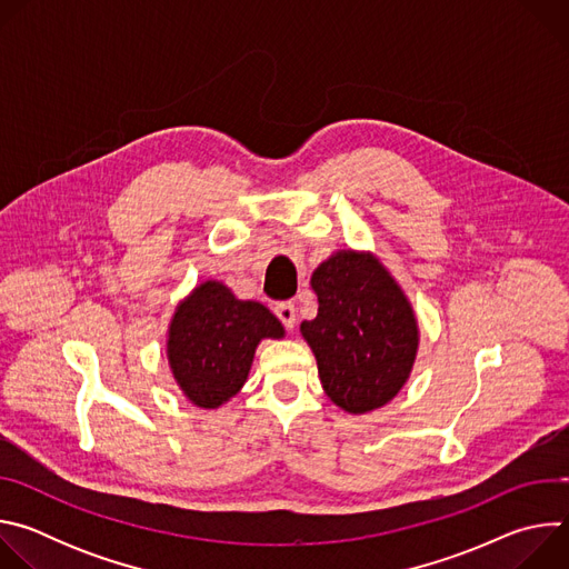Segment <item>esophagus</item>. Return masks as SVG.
I'll use <instances>...</instances> for the list:
<instances>
[{
    "instance_id": "34e87169",
    "label": "esophagus",
    "mask_w": 569,
    "mask_h": 569,
    "mask_svg": "<svg viewBox=\"0 0 569 569\" xmlns=\"http://www.w3.org/2000/svg\"><path fill=\"white\" fill-rule=\"evenodd\" d=\"M274 315L279 317V321L283 323V327H286L288 331L295 329L297 312H295V303H292V301H281V303H277V306H274Z\"/></svg>"
}]
</instances>
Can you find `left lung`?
Returning a JSON list of instances; mask_svg holds the SVG:
<instances>
[{"instance_id":"left-lung-1","label":"left lung","mask_w":569,"mask_h":569,"mask_svg":"<svg viewBox=\"0 0 569 569\" xmlns=\"http://www.w3.org/2000/svg\"><path fill=\"white\" fill-rule=\"evenodd\" d=\"M317 317L301 321L323 391L349 415L387 405L419 353L415 308L373 252L338 250L310 277Z\"/></svg>"}]
</instances>
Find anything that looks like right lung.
<instances>
[{
	"label": "right lung",
	"instance_id": "obj_1",
	"mask_svg": "<svg viewBox=\"0 0 569 569\" xmlns=\"http://www.w3.org/2000/svg\"><path fill=\"white\" fill-rule=\"evenodd\" d=\"M281 321L259 301L238 299L207 279L176 308L167 358L182 393L202 410H218L246 385L261 340H281Z\"/></svg>",
	"mask_w": 569,
	"mask_h": 569
}]
</instances>
